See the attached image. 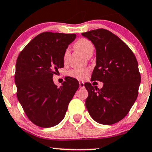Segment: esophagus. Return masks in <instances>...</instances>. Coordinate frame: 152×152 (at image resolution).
<instances>
[{"label":"esophagus","instance_id":"obj_1","mask_svg":"<svg viewBox=\"0 0 152 152\" xmlns=\"http://www.w3.org/2000/svg\"><path fill=\"white\" fill-rule=\"evenodd\" d=\"M84 87H85V86H84V83H83V82L80 81L79 82V88H83Z\"/></svg>","mask_w":152,"mask_h":152}]
</instances>
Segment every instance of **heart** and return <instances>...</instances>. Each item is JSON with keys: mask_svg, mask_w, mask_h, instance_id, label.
Masks as SVG:
<instances>
[{"mask_svg": "<svg viewBox=\"0 0 152 152\" xmlns=\"http://www.w3.org/2000/svg\"><path fill=\"white\" fill-rule=\"evenodd\" d=\"M75 46L78 50L81 52L84 55L87 54L89 51L94 49V45L90 40L85 39V38H81L76 42ZM69 55V49L65 51L64 55V60L66 61ZM88 74V71L87 69H74L71 70L69 72V75L71 77L77 78V79H84L86 78Z\"/></svg>", "mask_w": 152, "mask_h": 152, "instance_id": "b5f03b06", "label": "heart"}]
</instances>
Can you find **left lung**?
<instances>
[{
    "label": "left lung",
    "mask_w": 152,
    "mask_h": 152,
    "mask_svg": "<svg viewBox=\"0 0 152 152\" xmlns=\"http://www.w3.org/2000/svg\"><path fill=\"white\" fill-rule=\"evenodd\" d=\"M82 35L94 45L96 66L91 79L103 83L102 88L84 84L88 92L86 107L95 121L113 125L128 114L138 96L141 76L134 54L118 36L105 29Z\"/></svg>",
    "instance_id": "8db88e82"
}]
</instances>
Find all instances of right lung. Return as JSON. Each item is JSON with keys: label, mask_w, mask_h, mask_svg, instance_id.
Listing matches in <instances>:
<instances>
[{"label": "right lung", "mask_w": 152, "mask_h": 152, "mask_svg": "<svg viewBox=\"0 0 152 152\" xmlns=\"http://www.w3.org/2000/svg\"><path fill=\"white\" fill-rule=\"evenodd\" d=\"M76 37L43 32L31 40L17 58L15 83L18 99L27 118L39 127L58 125L79 87L77 80L69 76L58 88L52 79L53 74L64 67L65 51Z\"/></svg>", "instance_id": "right-lung-1"}]
</instances>
